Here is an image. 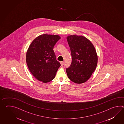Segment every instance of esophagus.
Segmentation results:
<instances>
[{
    "mask_svg": "<svg viewBox=\"0 0 124 124\" xmlns=\"http://www.w3.org/2000/svg\"><path fill=\"white\" fill-rule=\"evenodd\" d=\"M64 64V61H61V66H63Z\"/></svg>",
    "mask_w": 124,
    "mask_h": 124,
    "instance_id": "obj_1",
    "label": "esophagus"
}]
</instances>
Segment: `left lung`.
Returning <instances> with one entry per match:
<instances>
[{
    "instance_id": "left-lung-1",
    "label": "left lung",
    "mask_w": 124,
    "mask_h": 124,
    "mask_svg": "<svg viewBox=\"0 0 124 124\" xmlns=\"http://www.w3.org/2000/svg\"><path fill=\"white\" fill-rule=\"evenodd\" d=\"M67 39L72 57L71 64L66 69L67 76L75 83L85 82L96 69L98 57L96 49L85 36L70 35Z\"/></svg>"
}]
</instances>
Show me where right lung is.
Returning a JSON list of instances; mask_svg holds the SVG:
<instances>
[{"mask_svg":"<svg viewBox=\"0 0 124 124\" xmlns=\"http://www.w3.org/2000/svg\"><path fill=\"white\" fill-rule=\"evenodd\" d=\"M61 39L58 35L43 34L31 42L26 53V62L31 73L43 83L54 79L60 62L56 60L53 47Z\"/></svg>","mask_w":124,"mask_h":124,"instance_id":"obj_1","label":"right lung"}]
</instances>
